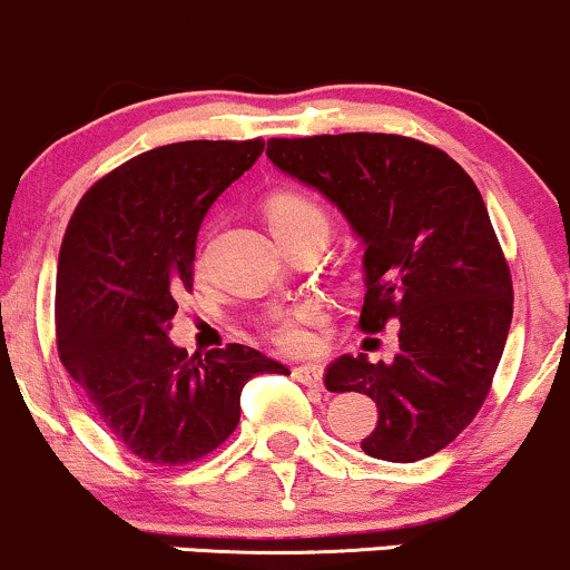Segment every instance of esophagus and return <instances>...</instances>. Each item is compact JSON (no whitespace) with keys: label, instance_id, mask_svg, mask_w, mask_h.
Masks as SVG:
<instances>
[{"label":"esophagus","instance_id":"obj_1","mask_svg":"<svg viewBox=\"0 0 570 570\" xmlns=\"http://www.w3.org/2000/svg\"><path fill=\"white\" fill-rule=\"evenodd\" d=\"M292 376H295L299 384L314 386V390L322 386V367H318V365H297L295 371H292Z\"/></svg>","mask_w":570,"mask_h":570}]
</instances>
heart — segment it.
<instances>
[{
  "label": "heart",
  "instance_id": "b5f03b06",
  "mask_svg": "<svg viewBox=\"0 0 570 570\" xmlns=\"http://www.w3.org/2000/svg\"><path fill=\"white\" fill-rule=\"evenodd\" d=\"M267 222H271L273 235L286 233V229L303 227V224H316L327 233V216L311 199L299 197V194H278L267 203ZM318 322V308L314 305H297V308L284 311V314L273 316L271 322V341L278 348L289 354L311 352L314 346V335L311 327Z\"/></svg>",
  "mask_w": 570,
  "mask_h": 570
}]
</instances>
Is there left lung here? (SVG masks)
Returning a JSON list of instances; mask_svg holds the SVG:
<instances>
[{"instance_id": "obj_1", "label": "left lung", "mask_w": 570, "mask_h": 570, "mask_svg": "<svg viewBox=\"0 0 570 570\" xmlns=\"http://www.w3.org/2000/svg\"><path fill=\"white\" fill-rule=\"evenodd\" d=\"M267 159L314 186L365 246L360 327L397 318L395 360L337 356L330 392H362L379 422L362 452L416 462L458 438L490 395L514 289L476 184L441 148L403 135L273 137Z\"/></svg>"}]
</instances>
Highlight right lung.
<instances>
[{
    "mask_svg": "<svg viewBox=\"0 0 570 570\" xmlns=\"http://www.w3.org/2000/svg\"><path fill=\"white\" fill-rule=\"evenodd\" d=\"M265 140L159 146L99 178L67 224L56 271V346L105 428L156 465H186L240 422L259 373H289L252 346L189 356L167 337L191 292L205 214Z\"/></svg>",
    "mask_w": 570,
    "mask_h": 570,
    "instance_id": "add662e5",
    "label": "right lung"
}]
</instances>
